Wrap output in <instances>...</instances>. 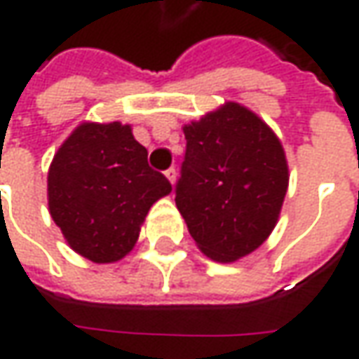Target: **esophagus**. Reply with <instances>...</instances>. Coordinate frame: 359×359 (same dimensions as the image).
Listing matches in <instances>:
<instances>
[{"label":"esophagus","mask_w":359,"mask_h":359,"mask_svg":"<svg viewBox=\"0 0 359 359\" xmlns=\"http://www.w3.org/2000/svg\"><path fill=\"white\" fill-rule=\"evenodd\" d=\"M165 177L170 180V184H175V180H177V172H175V168H170L168 172H165Z\"/></svg>","instance_id":"esophagus-1"}]
</instances>
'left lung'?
<instances>
[{
	"label": "left lung",
	"instance_id": "8db88e82",
	"mask_svg": "<svg viewBox=\"0 0 359 359\" xmlns=\"http://www.w3.org/2000/svg\"><path fill=\"white\" fill-rule=\"evenodd\" d=\"M184 135L175 205L201 254L238 262L268 240L280 219L290 184L282 142L236 102L186 123Z\"/></svg>",
	"mask_w": 359,
	"mask_h": 359
}]
</instances>
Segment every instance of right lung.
<instances>
[{
  "mask_svg": "<svg viewBox=\"0 0 359 359\" xmlns=\"http://www.w3.org/2000/svg\"><path fill=\"white\" fill-rule=\"evenodd\" d=\"M172 191L131 126L83 121L51 159L48 205L67 245L95 264L130 254L149 208Z\"/></svg>",
  "mask_w": 359,
  "mask_h": 359,
  "instance_id": "right-lung-1",
  "label": "right lung"
}]
</instances>
